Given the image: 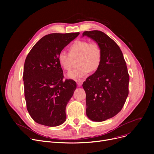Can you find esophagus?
I'll list each match as a JSON object with an SVG mask.
<instances>
[{"label": "esophagus", "mask_w": 154, "mask_h": 154, "mask_svg": "<svg viewBox=\"0 0 154 154\" xmlns=\"http://www.w3.org/2000/svg\"><path fill=\"white\" fill-rule=\"evenodd\" d=\"M83 82H84V80H82V79H77V80H76V82H77V85L79 87H80V86L82 85Z\"/></svg>", "instance_id": "34e87169"}]
</instances>
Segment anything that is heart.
Wrapping results in <instances>:
<instances>
[{"instance_id":"obj_1","label":"heart","mask_w":154,"mask_h":154,"mask_svg":"<svg viewBox=\"0 0 154 154\" xmlns=\"http://www.w3.org/2000/svg\"><path fill=\"white\" fill-rule=\"evenodd\" d=\"M69 53L62 51L59 52L57 60L60 67L65 70H70L73 58H78L79 67L67 74L69 79L77 80L82 78L92 70L97 69L102 60L100 48L95 42L89 43L87 40H76L69 47Z\"/></svg>"}]
</instances>
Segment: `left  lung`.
Instances as JSON below:
<instances>
[{"label": "left lung", "instance_id": "1", "mask_svg": "<svg viewBox=\"0 0 154 154\" xmlns=\"http://www.w3.org/2000/svg\"><path fill=\"white\" fill-rule=\"evenodd\" d=\"M99 45L102 52L100 66L83 83L86 94V115L94 122H102L122 110L128 95L129 75L119 45L103 32L85 31Z\"/></svg>", "mask_w": 154, "mask_h": 154}]
</instances>
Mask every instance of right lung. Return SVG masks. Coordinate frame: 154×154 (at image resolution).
<instances>
[{"mask_svg": "<svg viewBox=\"0 0 154 154\" xmlns=\"http://www.w3.org/2000/svg\"><path fill=\"white\" fill-rule=\"evenodd\" d=\"M79 32L51 34L40 38L27 55L23 80L27 110L35 122L59 126L66 120L67 104L77 88L73 80L63 81L57 57Z\"/></svg>", "mask_w": 154, "mask_h": 154, "instance_id": "1", "label": "right lung"}]
</instances>
